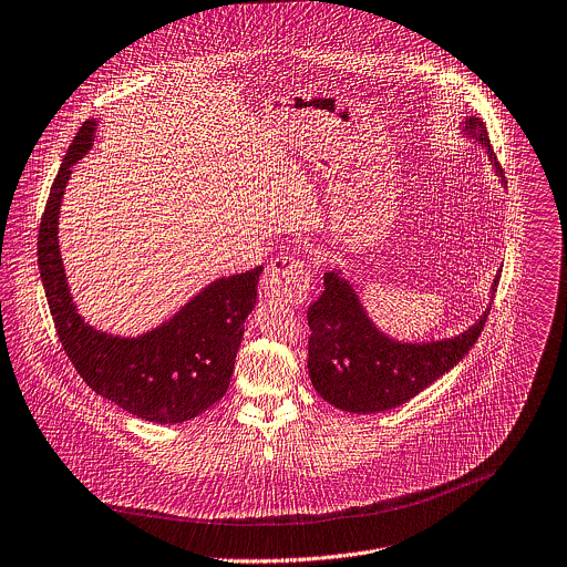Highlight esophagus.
Here are the masks:
<instances>
[{"mask_svg":"<svg viewBox=\"0 0 567 567\" xmlns=\"http://www.w3.org/2000/svg\"><path fill=\"white\" fill-rule=\"evenodd\" d=\"M261 290L268 299H281L292 306L303 303L310 292L308 266L292 257H277L264 272Z\"/></svg>","mask_w":567,"mask_h":567,"instance_id":"1","label":"esophagus"}]
</instances>
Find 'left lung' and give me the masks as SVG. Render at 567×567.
<instances>
[{
    "label": "left lung",
    "mask_w": 567,
    "mask_h": 567,
    "mask_svg": "<svg viewBox=\"0 0 567 567\" xmlns=\"http://www.w3.org/2000/svg\"><path fill=\"white\" fill-rule=\"evenodd\" d=\"M458 131L487 153L492 171L507 188L483 122L470 115ZM498 277L496 272L489 299L496 292ZM487 315L489 303L470 328L454 337L401 341L377 328L354 286L334 266L323 275L321 297L308 308L310 381L319 396L339 410L354 414L392 410L450 372L478 339Z\"/></svg>",
    "instance_id": "obj_1"
}]
</instances>
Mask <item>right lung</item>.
Segmentation results:
<instances>
[{"label": "right lung", "mask_w": 567, "mask_h": 567, "mask_svg": "<svg viewBox=\"0 0 567 567\" xmlns=\"http://www.w3.org/2000/svg\"><path fill=\"white\" fill-rule=\"evenodd\" d=\"M95 133L97 120L84 122L53 182L40 224L38 261L49 308L78 374L100 396L144 421L184 423L226 394L264 266L210 281L171 319L137 337L93 328L71 295L60 250V210L71 168L89 155Z\"/></svg>", "instance_id": "obj_1"}]
</instances>
